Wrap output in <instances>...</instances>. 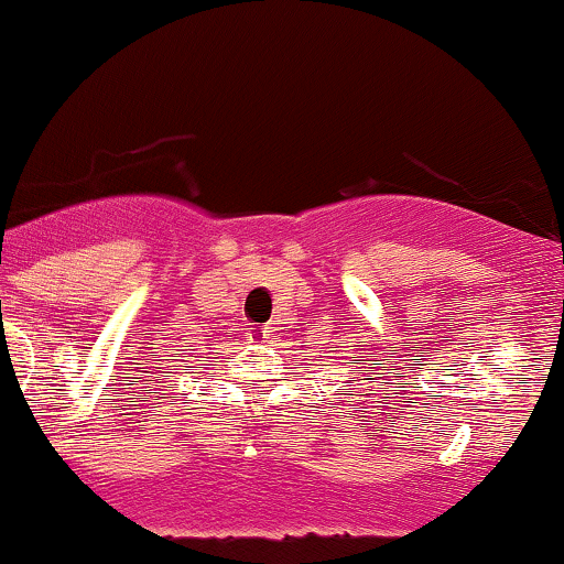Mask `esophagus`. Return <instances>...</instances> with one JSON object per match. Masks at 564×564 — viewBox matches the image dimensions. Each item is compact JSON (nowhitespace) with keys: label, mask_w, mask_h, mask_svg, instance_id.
<instances>
[{"label":"esophagus","mask_w":564,"mask_h":564,"mask_svg":"<svg viewBox=\"0 0 564 564\" xmlns=\"http://www.w3.org/2000/svg\"><path fill=\"white\" fill-rule=\"evenodd\" d=\"M269 333H271V329L267 327V324H250L248 333H245V335H248L253 343H261V340H267Z\"/></svg>","instance_id":"34e87169"}]
</instances>
